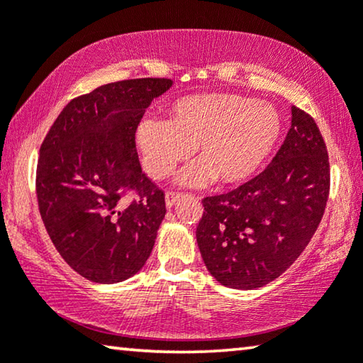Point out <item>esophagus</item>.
I'll return each mask as SVG.
<instances>
[{
    "label": "esophagus",
    "instance_id": "obj_1",
    "mask_svg": "<svg viewBox=\"0 0 363 363\" xmlns=\"http://www.w3.org/2000/svg\"><path fill=\"white\" fill-rule=\"evenodd\" d=\"M179 199H181V194H177V192H168L167 196H164V200H167V206H168V208H173L176 201L179 200Z\"/></svg>",
    "mask_w": 363,
    "mask_h": 363
}]
</instances>
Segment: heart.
<instances>
[{"label": "heart", "instance_id": "b5f03b06", "mask_svg": "<svg viewBox=\"0 0 363 363\" xmlns=\"http://www.w3.org/2000/svg\"><path fill=\"white\" fill-rule=\"evenodd\" d=\"M280 133V115L270 104L210 93L169 104L167 121L143 120L136 140L153 179H167L194 149L199 162L182 171L179 182L200 187L216 179L229 186L247 181L261 168Z\"/></svg>", "mask_w": 363, "mask_h": 363}]
</instances>
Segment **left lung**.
<instances>
[{"label": "left lung", "mask_w": 363, "mask_h": 363, "mask_svg": "<svg viewBox=\"0 0 363 363\" xmlns=\"http://www.w3.org/2000/svg\"><path fill=\"white\" fill-rule=\"evenodd\" d=\"M330 162L317 123L298 107L269 167L227 194L205 196L196 243L220 285L253 290L303 253L325 213Z\"/></svg>", "instance_id": "obj_1"}]
</instances>
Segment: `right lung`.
I'll return each instance as SVG.
<instances>
[{"label":"right lung","instance_id":"right-lung-1","mask_svg":"<svg viewBox=\"0 0 363 363\" xmlns=\"http://www.w3.org/2000/svg\"><path fill=\"white\" fill-rule=\"evenodd\" d=\"M171 84L168 78L102 84L67 104L41 144V219L64 261L96 284L133 277L155 245L167 206L163 190L140 168L136 130Z\"/></svg>","mask_w":363,"mask_h":363}]
</instances>
